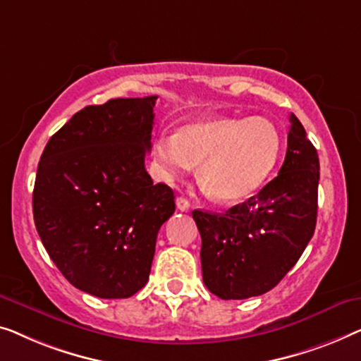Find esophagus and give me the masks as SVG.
Wrapping results in <instances>:
<instances>
[{
    "label": "esophagus",
    "mask_w": 361,
    "mask_h": 361,
    "mask_svg": "<svg viewBox=\"0 0 361 361\" xmlns=\"http://www.w3.org/2000/svg\"><path fill=\"white\" fill-rule=\"evenodd\" d=\"M176 207H178L181 212H188L190 211V201H188L186 197L178 196L176 197Z\"/></svg>",
    "instance_id": "esophagus-1"
}]
</instances>
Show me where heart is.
Listing matches in <instances>:
<instances>
[{"instance_id":"obj_1","label":"heart","mask_w":361,"mask_h":361,"mask_svg":"<svg viewBox=\"0 0 361 361\" xmlns=\"http://www.w3.org/2000/svg\"><path fill=\"white\" fill-rule=\"evenodd\" d=\"M281 154V134L270 119L212 118L160 135L154 159L173 180L200 165L197 178L212 200L235 204L263 186Z\"/></svg>"}]
</instances>
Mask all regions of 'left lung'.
Segmentation results:
<instances>
[{
	"label": "left lung",
	"instance_id": "obj_1",
	"mask_svg": "<svg viewBox=\"0 0 361 361\" xmlns=\"http://www.w3.org/2000/svg\"><path fill=\"white\" fill-rule=\"evenodd\" d=\"M276 178L224 214L192 211L201 233L202 281L221 299L270 291L296 265L317 219L319 157L296 116Z\"/></svg>",
	"mask_w": 361,
	"mask_h": 361
}]
</instances>
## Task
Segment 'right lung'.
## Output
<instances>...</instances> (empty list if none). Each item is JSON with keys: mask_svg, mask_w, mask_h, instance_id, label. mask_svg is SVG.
Returning a JSON list of instances; mask_svg holds the SVG:
<instances>
[{"mask_svg": "<svg viewBox=\"0 0 361 361\" xmlns=\"http://www.w3.org/2000/svg\"><path fill=\"white\" fill-rule=\"evenodd\" d=\"M157 96L86 106L45 145L32 192L35 229L62 275L103 299L149 281L175 196L145 170Z\"/></svg>", "mask_w": 361, "mask_h": 361, "instance_id": "obj_1", "label": "right lung"}]
</instances>
